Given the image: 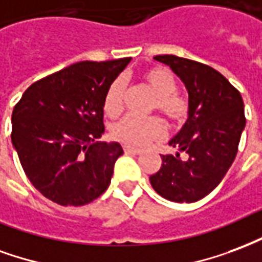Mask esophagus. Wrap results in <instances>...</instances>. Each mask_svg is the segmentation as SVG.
<instances>
[{"instance_id":"obj_1","label":"esophagus","mask_w":262,"mask_h":262,"mask_svg":"<svg viewBox=\"0 0 262 262\" xmlns=\"http://www.w3.org/2000/svg\"><path fill=\"white\" fill-rule=\"evenodd\" d=\"M124 152H125V154L139 155L141 152H142V149H139V148H135V146H131V145H124Z\"/></svg>"}]
</instances>
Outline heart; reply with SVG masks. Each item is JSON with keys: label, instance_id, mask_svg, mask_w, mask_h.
I'll return each mask as SVG.
<instances>
[{"label": "heart", "instance_id": "obj_1", "mask_svg": "<svg viewBox=\"0 0 262 262\" xmlns=\"http://www.w3.org/2000/svg\"><path fill=\"white\" fill-rule=\"evenodd\" d=\"M142 81L156 96L155 110H159L171 124L180 125L190 114V104L186 97L177 93V81L170 71L163 67H154L142 74ZM125 81L118 78L110 83L106 91L103 108L108 117H118L124 108ZM114 138L133 146H144L152 141L165 138L166 125L158 117L141 118L127 116L113 127Z\"/></svg>", "mask_w": 262, "mask_h": 262}]
</instances>
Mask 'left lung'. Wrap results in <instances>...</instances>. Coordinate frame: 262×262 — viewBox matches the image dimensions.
<instances>
[{"instance_id": "left-lung-1", "label": "left lung", "mask_w": 262, "mask_h": 262, "mask_svg": "<svg viewBox=\"0 0 262 262\" xmlns=\"http://www.w3.org/2000/svg\"><path fill=\"white\" fill-rule=\"evenodd\" d=\"M186 85L190 114L169 145L188 155H162L149 177L154 190L174 202H195L215 190L237 155L246 127L240 92L212 67L177 55H156Z\"/></svg>"}]
</instances>
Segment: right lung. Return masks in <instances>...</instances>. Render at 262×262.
Returning <instances> with one entry per match:
<instances>
[{
  "mask_svg": "<svg viewBox=\"0 0 262 262\" xmlns=\"http://www.w3.org/2000/svg\"><path fill=\"white\" fill-rule=\"evenodd\" d=\"M131 61H81L32 83L12 112V145L34 188L62 207L89 204L107 190L118 142L104 133L107 88Z\"/></svg>",
  "mask_w": 262,
  "mask_h": 262,
  "instance_id": "obj_1",
  "label": "right lung"
}]
</instances>
